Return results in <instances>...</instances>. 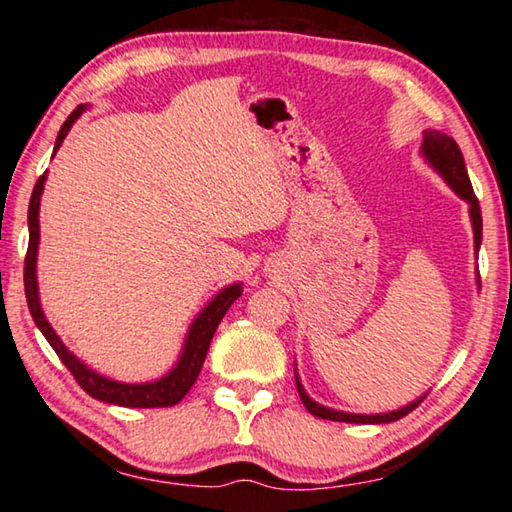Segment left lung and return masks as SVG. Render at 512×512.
Listing matches in <instances>:
<instances>
[{
  "instance_id": "8db88e82",
  "label": "left lung",
  "mask_w": 512,
  "mask_h": 512,
  "mask_svg": "<svg viewBox=\"0 0 512 512\" xmlns=\"http://www.w3.org/2000/svg\"><path fill=\"white\" fill-rule=\"evenodd\" d=\"M420 153L422 158L427 160L429 167L438 173L440 178L445 180V183L452 187V192L463 198V201L470 205V221H472V230H474V250L476 255H479V248H481V237H483V221H481V207L479 201H476L474 196V189L470 183V176H467V169H465V160H463V153L458 149V144L452 140V137L440 133V131H424L422 137V146H420ZM476 284L481 287V280H479V268H476ZM296 386H298V393H300V400L305 404V409L316 415V418H323V420H336V422H354V424H384V422H395L404 418V415H409L415 406H418L427 393L420 395L418 400L409 402L402 409L397 411H388V413H348V411H336V409H329V406H323L311 400L307 395L305 386H302V381L298 377V370H296Z\"/></svg>"
}]
</instances>
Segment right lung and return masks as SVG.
<instances>
[{
	"label": "right lung",
	"mask_w": 512,
	"mask_h": 512,
	"mask_svg": "<svg viewBox=\"0 0 512 512\" xmlns=\"http://www.w3.org/2000/svg\"><path fill=\"white\" fill-rule=\"evenodd\" d=\"M90 106H76L72 115L60 126V133L54 144V155L60 149V144L69 133V128L74 126V121L79 119ZM45 180L47 171L38 178L36 187H33L31 203H29V250L27 259H24V293H27V305L33 320L45 339L49 341L51 348L56 350L60 361L65 363L67 370L72 372L74 379L79 381L81 388L90 397L99 402L128 406V409H160V406H173L178 404L189 393V388L194 386L198 372L203 368L205 354L210 350L212 336L219 327L225 311L230 309L241 293H244V284L232 282L228 287L221 289L216 296L207 302V305L198 311V316L192 320V325L187 329L183 350H180L178 361L173 363V368L162 375L160 379L142 381V384H126V381L110 379L106 375H99L97 370H92L88 363H83L76 354L60 341V336L54 332V327L49 325V320L42 311L40 305V291H38V244H40V196L45 192Z\"/></svg>",
	"instance_id": "right-lung-1"
}]
</instances>
